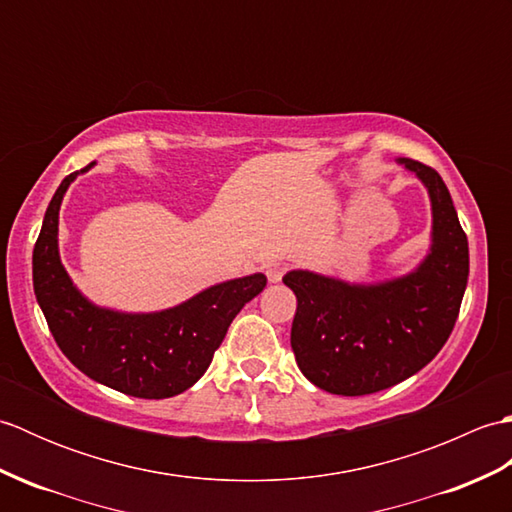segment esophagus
I'll use <instances>...</instances> for the list:
<instances>
[{
	"instance_id": "1",
	"label": "esophagus",
	"mask_w": 512,
	"mask_h": 512,
	"mask_svg": "<svg viewBox=\"0 0 512 512\" xmlns=\"http://www.w3.org/2000/svg\"><path fill=\"white\" fill-rule=\"evenodd\" d=\"M284 275H286V264L284 262H273V264L266 266V277H268L270 284H279L281 277H284Z\"/></svg>"
}]
</instances>
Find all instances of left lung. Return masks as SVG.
<instances>
[{"label":"left lung","instance_id":"1","mask_svg":"<svg viewBox=\"0 0 512 512\" xmlns=\"http://www.w3.org/2000/svg\"><path fill=\"white\" fill-rule=\"evenodd\" d=\"M429 191L431 248L420 266L380 284L290 270L297 312L290 345L312 385L339 396L394 387L431 363L458 321L469 281V242L436 169L398 158Z\"/></svg>","mask_w":512,"mask_h":512}]
</instances>
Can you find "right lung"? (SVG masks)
Listing matches in <instances>:
<instances>
[{"label":"right lung","mask_w":512,"mask_h":512,"mask_svg":"<svg viewBox=\"0 0 512 512\" xmlns=\"http://www.w3.org/2000/svg\"><path fill=\"white\" fill-rule=\"evenodd\" d=\"M70 173L52 195L32 250V286L61 352L85 376L136 398H171L198 383L228 325L266 288L255 273L202 290L176 308L129 314L94 306L72 284L59 257V209Z\"/></svg>","instance_id":"1"}]
</instances>
